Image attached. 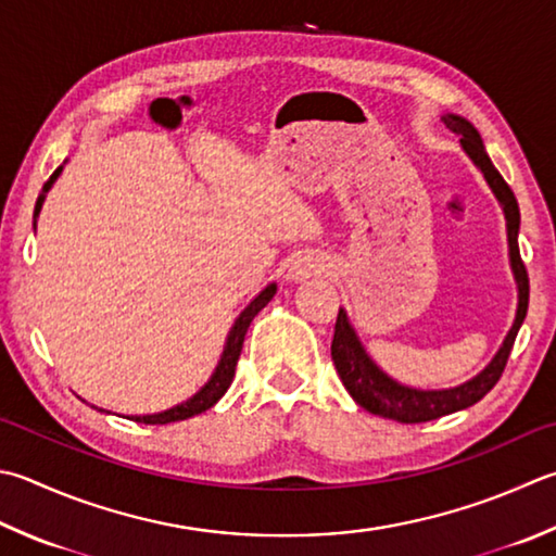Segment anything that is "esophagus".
<instances>
[{"label":"esophagus","instance_id":"esophagus-1","mask_svg":"<svg viewBox=\"0 0 556 556\" xmlns=\"http://www.w3.org/2000/svg\"><path fill=\"white\" fill-rule=\"evenodd\" d=\"M327 270V261H324L319 254L314 251H307V254H300L295 261L290 264V278L292 280H307L314 276H321Z\"/></svg>","mask_w":556,"mask_h":556}]
</instances>
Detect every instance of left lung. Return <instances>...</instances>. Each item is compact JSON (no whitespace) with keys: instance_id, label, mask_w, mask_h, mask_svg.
<instances>
[{"instance_id":"left-lung-1","label":"left lung","mask_w":556,"mask_h":556,"mask_svg":"<svg viewBox=\"0 0 556 556\" xmlns=\"http://www.w3.org/2000/svg\"><path fill=\"white\" fill-rule=\"evenodd\" d=\"M441 121L445 123V128L450 132L457 135L465 154L472 160V164L481 172V176H484L491 193L496 195L501 211H504L510 270L518 288V307H516V319H513L504 343L498 345L496 355L486 363V368L479 370L475 377H469L467 382L445 387V390H421V387H408L387 375L380 365L370 358V353L365 351V345L358 339V333H355L349 314H345V309L341 307L337 317V329H333L331 358H333V365H337V372L341 377L343 387L353 396V402L363 406L365 412L377 414L382 418H392V421H400V424L433 421V418L463 412V408L477 404L481 396H484L491 387L498 382L501 372L506 368L513 341H516L528 314L530 282H528V270L522 266L520 249H518L520 211H518L516 195H513L510 186L504 181V176L498 174L496 166L491 164L489 154L484 150V142H481V135L477 132L475 125L457 113H445L441 115Z\"/></svg>"}]
</instances>
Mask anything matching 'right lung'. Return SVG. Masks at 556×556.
<instances>
[{"mask_svg": "<svg viewBox=\"0 0 556 556\" xmlns=\"http://www.w3.org/2000/svg\"><path fill=\"white\" fill-rule=\"evenodd\" d=\"M65 166V164H62ZM62 166H58L55 172H52L50 179L46 181L43 191H40L38 201H36V211H34V227H36V217L40 215V207H43L46 203V195L52 188V184L58 181V176L62 174ZM278 286L276 282H270V286H266L264 290L258 292V295L249 302V305L242 309V314L235 319L232 329H229L227 333V341H225V349H223V355H219V361L215 365V370L211 375V380H207L201 390H198L193 396H188L186 402L176 404L172 408H166V412H160V414H144V416H132V421L138 424H150V426H156V424H174V421H186V418L191 416H198L207 412V408L215 406L219 400H223V394L229 390V384H232L235 380V370H237V361H239V353H242V345H244V337H247V329L249 324L254 321L256 314L264 309L270 300H274ZM97 408V406H93ZM99 412H106V408H99ZM111 414V412H106Z\"/></svg>", "mask_w": 556, "mask_h": 556, "instance_id": "add662e5", "label": "right lung"}]
</instances>
